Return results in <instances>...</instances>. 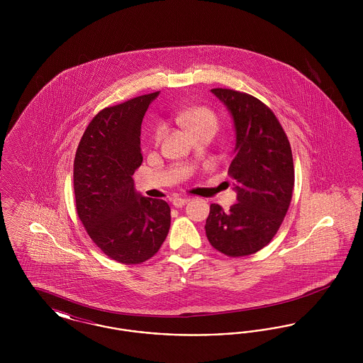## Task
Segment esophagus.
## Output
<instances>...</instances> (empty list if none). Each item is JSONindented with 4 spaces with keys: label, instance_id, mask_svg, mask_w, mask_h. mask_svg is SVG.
Returning <instances> with one entry per match:
<instances>
[{
    "label": "esophagus",
    "instance_id": "obj_1",
    "mask_svg": "<svg viewBox=\"0 0 363 363\" xmlns=\"http://www.w3.org/2000/svg\"><path fill=\"white\" fill-rule=\"evenodd\" d=\"M188 201H189V199H184V197H174L173 200H172V203H173V206L175 208L184 207Z\"/></svg>",
    "mask_w": 363,
    "mask_h": 363
}]
</instances>
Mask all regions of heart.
Segmentation results:
<instances>
[{"instance_id": "b5f03b06", "label": "heart", "mask_w": 363, "mask_h": 363, "mask_svg": "<svg viewBox=\"0 0 363 363\" xmlns=\"http://www.w3.org/2000/svg\"><path fill=\"white\" fill-rule=\"evenodd\" d=\"M178 122L182 123L184 126H186L190 132H194V130H197L200 128H206V126H211V128L216 129V125H218V120H216L215 114L206 107H194L188 111H184L182 114L178 116ZM163 130H164L163 125L157 126L155 136H154L156 141L160 140L163 135Z\"/></svg>"}]
</instances>
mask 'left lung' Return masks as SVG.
<instances>
[{
  "label": "left lung",
  "mask_w": 363,
  "mask_h": 363,
  "mask_svg": "<svg viewBox=\"0 0 363 363\" xmlns=\"http://www.w3.org/2000/svg\"><path fill=\"white\" fill-rule=\"evenodd\" d=\"M211 92L233 118L235 148L228 175L237 203L228 211L211 204L206 233L216 250L230 257L249 256L271 242L290 207L291 147L275 114L259 99L225 88Z\"/></svg>",
  "instance_id": "left-lung-1"
}]
</instances>
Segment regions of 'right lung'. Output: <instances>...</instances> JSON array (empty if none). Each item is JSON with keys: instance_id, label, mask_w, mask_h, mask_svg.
I'll use <instances>...</instances> for the list:
<instances>
[{"instance_id": "obj_1", "label": "right lung", "mask_w": 363, "mask_h": 363, "mask_svg": "<svg viewBox=\"0 0 363 363\" xmlns=\"http://www.w3.org/2000/svg\"><path fill=\"white\" fill-rule=\"evenodd\" d=\"M157 95L159 91L99 111L74 156L77 215L96 246L122 264L151 259L170 228L169 204L144 197L132 178L143 162L141 122Z\"/></svg>"}]
</instances>
